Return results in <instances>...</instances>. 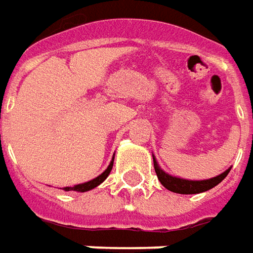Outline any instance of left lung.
Segmentation results:
<instances>
[{"label":"left lung","instance_id":"obj_1","mask_svg":"<svg viewBox=\"0 0 253 253\" xmlns=\"http://www.w3.org/2000/svg\"><path fill=\"white\" fill-rule=\"evenodd\" d=\"M153 166H155V171H156V176L158 179L163 184V187H166L173 193H179V194H197V193H203V191H207V190L215 187L218 183H221L222 180L227 177V174L229 173V169H227L224 173H221L218 176L212 177V179L207 180H186L180 179V177H174V176H170L166 171L159 168L158 162L153 156Z\"/></svg>","mask_w":253,"mask_h":253}]
</instances>
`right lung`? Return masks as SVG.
<instances>
[{
    "instance_id": "right-lung-1",
    "label": "right lung",
    "mask_w": 253,
    "mask_h": 253,
    "mask_svg": "<svg viewBox=\"0 0 253 253\" xmlns=\"http://www.w3.org/2000/svg\"><path fill=\"white\" fill-rule=\"evenodd\" d=\"M112 165H114V158H112L111 163L108 165V168L104 170L98 177L90 180V181H85V183H82V184H76V186H73V187H64L63 190L64 191H70V190H73V191H80V193H84V191H88V190H91L94 189V187H97V186H100L102 181L108 177L110 171L112 170Z\"/></svg>"
}]
</instances>
